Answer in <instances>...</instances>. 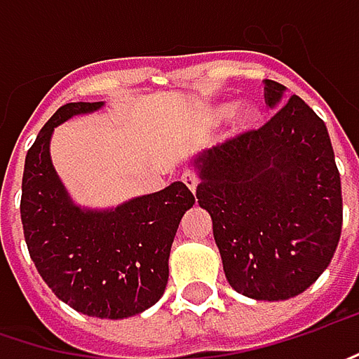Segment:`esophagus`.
Returning a JSON list of instances; mask_svg holds the SVG:
<instances>
[{
  "instance_id": "obj_1",
  "label": "esophagus",
  "mask_w": 359,
  "mask_h": 359,
  "mask_svg": "<svg viewBox=\"0 0 359 359\" xmlns=\"http://www.w3.org/2000/svg\"><path fill=\"white\" fill-rule=\"evenodd\" d=\"M182 182L190 188V190H196V186H198V175L194 173V171H186L184 175H182Z\"/></svg>"
}]
</instances>
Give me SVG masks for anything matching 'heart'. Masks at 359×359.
<instances>
[{
	"label": "heart",
	"instance_id": "1",
	"mask_svg": "<svg viewBox=\"0 0 359 359\" xmlns=\"http://www.w3.org/2000/svg\"><path fill=\"white\" fill-rule=\"evenodd\" d=\"M229 110H231L229 106H220V108H217V112H215V118H222V116L226 114ZM255 116L257 114H255V110H253V108H243V110H241V114H239V124H241V126H249V124L255 120Z\"/></svg>",
	"mask_w": 359,
	"mask_h": 359
}]
</instances>
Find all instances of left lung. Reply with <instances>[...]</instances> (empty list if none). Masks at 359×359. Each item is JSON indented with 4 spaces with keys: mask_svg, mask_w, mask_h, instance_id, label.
<instances>
[{
    "mask_svg": "<svg viewBox=\"0 0 359 359\" xmlns=\"http://www.w3.org/2000/svg\"><path fill=\"white\" fill-rule=\"evenodd\" d=\"M264 90L271 108L282 104V83L264 79ZM196 165L198 204L239 294L286 300L317 282L341 237V177L325 122L298 95Z\"/></svg>",
    "mask_w": 359,
    "mask_h": 359,
    "instance_id": "1",
    "label": "left lung"
}]
</instances>
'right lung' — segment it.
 Wrapping results in <instances>:
<instances>
[{
  "label": "right lung",
  "instance_id": "obj_1",
  "mask_svg": "<svg viewBox=\"0 0 359 359\" xmlns=\"http://www.w3.org/2000/svg\"><path fill=\"white\" fill-rule=\"evenodd\" d=\"M100 106L67 104L40 128L26 153L20 217L34 266L65 304L90 317L124 319L165 292L171 243L196 198L175 182L110 212L73 206L53 169L48 141L57 124Z\"/></svg>",
  "mask_w": 359,
  "mask_h": 359
}]
</instances>
